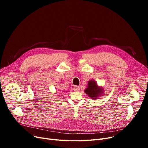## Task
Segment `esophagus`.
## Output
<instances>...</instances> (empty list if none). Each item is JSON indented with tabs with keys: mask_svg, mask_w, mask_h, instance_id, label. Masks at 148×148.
I'll return each mask as SVG.
<instances>
[{
	"mask_svg": "<svg viewBox=\"0 0 148 148\" xmlns=\"http://www.w3.org/2000/svg\"><path fill=\"white\" fill-rule=\"evenodd\" d=\"M73 89L75 91H79L80 90V87L78 86H74L73 87Z\"/></svg>",
	"mask_w": 148,
	"mask_h": 148,
	"instance_id": "obj_1",
	"label": "esophagus"
}]
</instances>
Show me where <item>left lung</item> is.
Here are the masks:
<instances>
[{
	"instance_id": "1",
	"label": "left lung",
	"mask_w": 148,
	"mask_h": 148,
	"mask_svg": "<svg viewBox=\"0 0 148 148\" xmlns=\"http://www.w3.org/2000/svg\"><path fill=\"white\" fill-rule=\"evenodd\" d=\"M104 89L102 86H99L97 83L93 79L88 82V88L85 89L84 92L92 99H97L104 94Z\"/></svg>"
}]
</instances>
